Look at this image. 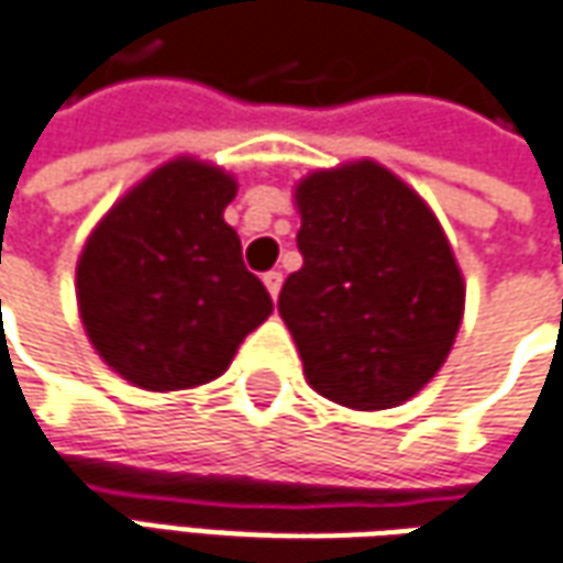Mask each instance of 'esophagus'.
<instances>
[{"mask_svg": "<svg viewBox=\"0 0 563 563\" xmlns=\"http://www.w3.org/2000/svg\"><path fill=\"white\" fill-rule=\"evenodd\" d=\"M262 280H264V286H267V292H271V299H277V296H280V286H283L280 271H267Z\"/></svg>", "mask_w": 563, "mask_h": 563, "instance_id": "34e87169", "label": "esophagus"}]
</instances>
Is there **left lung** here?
Returning <instances> with one entry per match:
<instances>
[{"label":"left lung","mask_w":563,"mask_h":563,"mask_svg":"<svg viewBox=\"0 0 563 563\" xmlns=\"http://www.w3.org/2000/svg\"><path fill=\"white\" fill-rule=\"evenodd\" d=\"M305 264L280 318L323 398L383 411L437 377L464 318V274L433 208L371 158L296 184Z\"/></svg>","instance_id":"left-lung-1"}]
</instances>
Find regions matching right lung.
I'll return each instance as SVG.
<instances>
[{
  "mask_svg": "<svg viewBox=\"0 0 563 563\" xmlns=\"http://www.w3.org/2000/svg\"><path fill=\"white\" fill-rule=\"evenodd\" d=\"M236 177L180 155L126 189L77 258V308L92 349L148 393L218 379L274 301L243 264L223 208Z\"/></svg>",
  "mask_w": 563,
  "mask_h": 563,
  "instance_id": "1",
  "label": "right lung"
}]
</instances>
